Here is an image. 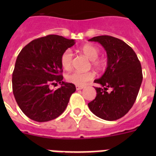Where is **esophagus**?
<instances>
[{"mask_svg": "<svg viewBox=\"0 0 156 156\" xmlns=\"http://www.w3.org/2000/svg\"><path fill=\"white\" fill-rule=\"evenodd\" d=\"M84 87L83 86H76V90H82L83 88Z\"/></svg>", "mask_w": 156, "mask_h": 156, "instance_id": "34e87169", "label": "esophagus"}]
</instances>
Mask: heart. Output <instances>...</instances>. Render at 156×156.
I'll list each match as a JSON object with an SVG mask.
<instances>
[{
  "label": "heart",
  "mask_w": 156,
  "mask_h": 156,
  "mask_svg": "<svg viewBox=\"0 0 156 156\" xmlns=\"http://www.w3.org/2000/svg\"><path fill=\"white\" fill-rule=\"evenodd\" d=\"M80 51L82 52L89 60L91 61V66L96 70H103L107 66V60L105 58H98L100 54V49L95 45L90 44H86L83 45ZM72 52L70 50H66L63 52L61 56V66L65 70H70L72 68ZM94 73L91 72H72L66 76V80L69 83L76 86H83L87 82L93 79Z\"/></svg>",
  "instance_id": "heart-1"
}]
</instances>
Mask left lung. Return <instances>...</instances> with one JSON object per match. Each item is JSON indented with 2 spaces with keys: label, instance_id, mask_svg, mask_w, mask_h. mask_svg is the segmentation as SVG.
Masks as SVG:
<instances>
[{
  "label": "left lung",
  "instance_id": "left-lung-1",
  "mask_svg": "<svg viewBox=\"0 0 156 156\" xmlns=\"http://www.w3.org/2000/svg\"><path fill=\"white\" fill-rule=\"evenodd\" d=\"M107 53V68L94 82L96 98L88 103L90 111L101 119L112 121L124 116L134 104L142 83V69L133 50L124 41L111 36L94 37ZM109 90V91H108Z\"/></svg>",
  "mask_w": 156,
  "mask_h": 156
}]
</instances>
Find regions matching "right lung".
<instances>
[{"instance_id": "obj_1", "label": "right lung", "mask_w": 156, "mask_h": 156, "mask_svg": "<svg viewBox=\"0 0 156 156\" xmlns=\"http://www.w3.org/2000/svg\"><path fill=\"white\" fill-rule=\"evenodd\" d=\"M75 44L74 40L48 35L34 40L22 49L12 73V90L25 115L37 122L56 119L65 111L75 85L62 80L61 56ZM58 82L61 87L51 90Z\"/></svg>"}]
</instances>
